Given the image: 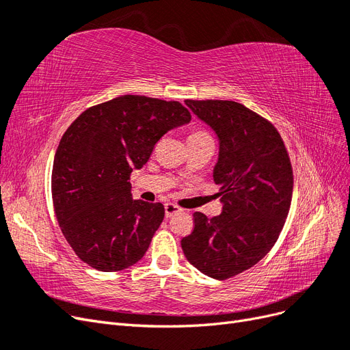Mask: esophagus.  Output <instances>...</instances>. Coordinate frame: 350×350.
Wrapping results in <instances>:
<instances>
[{
  "mask_svg": "<svg viewBox=\"0 0 350 350\" xmlns=\"http://www.w3.org/2000/svg\"><path fill=\"white\" fill-rule=\"evenodd\" d=\"M179 211H181V208H179L178 206H175V204H172V203H166L165 204V216L169 219V217H172L174 215H176V213H179Z\"/></svg>",
  "mask_w": 350,
  "mask_h": 350,
  "instance_id": "1",
  "label": "esophagus"
}]
</instances>
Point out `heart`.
<instances>
[{"mask_svg":"<svg viewBox=\"0 0 350 350\" xmlns=\"http://www.w3.org/2000/svg\"><path fill=\"white\" fill-rule=\"evenodd\" d=\"M206 139H211V137L203 130H196L188 135V140H206Z\"/></svg>","mask_w":350,"mask_h":350,"instance_id":"heart-1","label":"heart"}]
</instances>
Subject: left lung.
Wrapping results in <instances>:
<instances>
[{
  "label": "left lung",
  "instance_id": "1",
  "mask_svg": "<svg viewBox=\"0 0 350 350\" xmlns=\"http://www.w3.org/2000/svg\"><path fill=\"white\" fill-rule=\"evenodd\" d=\"M217 135L213 179L221 213L196 211L194 230L183 238L187 260L208 278L225 280L251 269L276 243L288 217L293 174L273 124L234 100H185Z\"/></svg>",
  "mask_w": 350,
  "mask_h": 350
}]
</instances>
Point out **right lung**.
<instances>
[{"instance_id":"obj_1","label":"right lung","mask_w":350,"mask_h":350,"mask_svg":"<svg viewBox=\"0 0 350 350\" xmlns=\"http://www.w3.org/2000/svg\"><path fill=\"white\" fill-rule=\"evenodd\" d=\"M189 121L179 102L124 94L86 109L68 126L52 166V201L81 261L120 271L143 258L165 207L134 200L130 175L167 131Z\"/></svg>"}]
</instances>
